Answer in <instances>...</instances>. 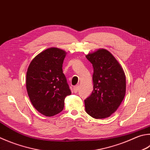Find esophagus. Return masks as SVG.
I'll list each match as a JSON object with an SVG mask.
<instances>
[{
  "label": "esophagus",
  "instance_id": "34e87169",
  "mask_svg": "<svg viewBox=\"0 0 150 150\" xmlns=\"http://www.w3.org/2000/svg\"><path fill=\"white\" fill-rule=\"evenodd\" d=\"M79 87L78 85L75 86L73 87V91H74L75 93H77V92L79 91Z\"/></svg>",
  "mask_w": 150,
  "mask_h": 150
}]
</instances>
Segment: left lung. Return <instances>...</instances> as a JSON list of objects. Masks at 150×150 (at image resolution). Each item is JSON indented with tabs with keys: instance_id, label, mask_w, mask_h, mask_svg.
<instances>
[{
	"instance_id": "left-lung-1",
	"label": "left lung",
	"mask_w": 150,
	"mask_h": 150,
	"mask_svg": "<svg viewBox=\"0 0 150 150\" xmlns=\"http://www.w3.org/2000/svg\"><path fill=\"white\" fill-rule=\"evenodd\" d=\"M92 64L93 91L84 100L86 112L95 119L110 117L117 110L126 92L124 71L110 52L98 49L86 55Z\"/></svg>"
}]
</instances>
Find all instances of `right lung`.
<instances>
[{"label": "right lung", "mask_w": 150, "mask_h": 150, "mask_svg": "<svg viewBox=\"0 0 150 150\" xmlns=\"http://www.w3.org/2000/svg\"><path fill=\"white\" fill-rule=\"evenodd\" d=\"M66 52L49 48L33 59L26 75V88L34 108L52 117L63 110L64 100L71 94L62 70Z\"/></svg>", "instance_id": "add662e5"}]
</instances>
